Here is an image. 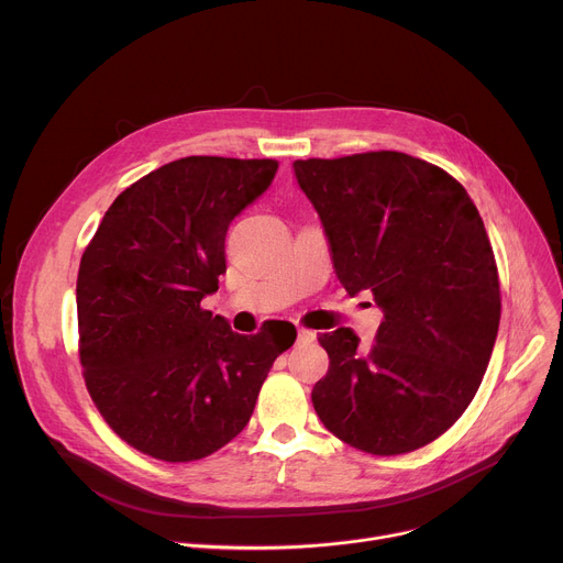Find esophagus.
I'll use <instances>...</instances> for the list:
<instances>
[{
    "mask_svg": "<svg viewBox=\"0 0 563 563\" xmlns=\"http://www.w3.org/2000/svg\"><path fill=\"white\" fill-rule=\"evenodd\" d=\"M313 339H316V332H313V329L297 327V343H311Z\"/></svg>",
    "mask_w": 563,
    "mask_h": 563,
    "instance_id": "34e87169",
    "label": "esophagus"
}]
</instances>
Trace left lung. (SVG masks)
<instances>
[{
  "label": "left lung",
  "instance_id": "obj_1",
  "mask_svg": "<svg viewBox=\"0 0 563 563\" xmlns=\"http://www.w3.org/2000/svg\"><path fill=\"white\" fill-rule=\"evenodd\" d=\"M334 268L384 309L377 341L350 327L318 336L329 371L311 400L343 443L377 456L413 452L461 418L500 324L495 254L471 195L439 165L402 152L295 161Z\"/></svg>",
  "mask_w": 563,
  "mask_h": 563
}]
</instances>
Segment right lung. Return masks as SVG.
<instances>
[{"label": "right lung", "instance_id": "1", "mask_svg": "<svg viewBox=\"0 0 563 563\" xmlns=\"http://www.w3.org/2000/svg\"><path fill=\"white\" fill-rule=\"evenodd\" d=\"M277 168L275 158L165 163L115 197L81 256L84 382L107 424L147 456L188 464L239 437L295 343L290 322L241 336L202 309L227 271L229 222Z\"/></svg>", "mask_w": 563, "mask_h": 563}]
</instances>
